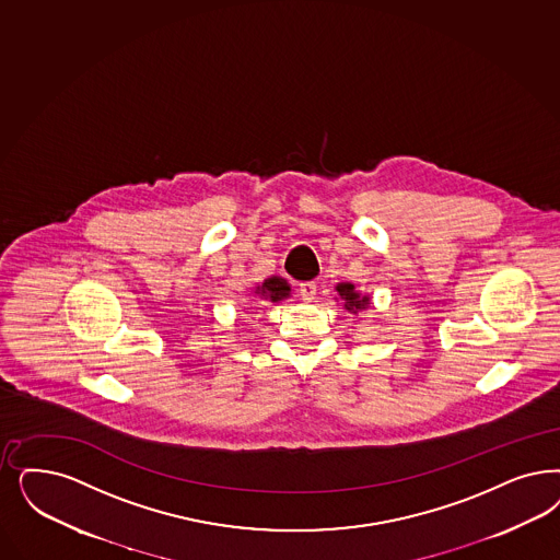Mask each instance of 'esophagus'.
<instances>
[{"mask_svg": "<svg viewBox=\"0 0 560 560\" xmlns=\"http://www.w3.org/2000/svg\"><path fill=\"white\" fill-rule=\"evenodd\" d=\"M298 291H300L302 300H306V302H310V300H314V295H316V283H314V281H306V283H300V288H298Z\"/></svg>", "mask_w": 560, "mask_h": 560, "instance_id": "34e87169", "label": "esophagus"}]
</instances>
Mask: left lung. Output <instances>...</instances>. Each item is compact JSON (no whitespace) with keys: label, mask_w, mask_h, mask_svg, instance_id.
<instances>
[{"label":"left lung","mask_w":560,"mask_h":560,"mask_svg":"<svg viewBox=\"0 0 560 560\" xmlns=\"http://www.w3.org/2000/svg\"><path fill=\"white\" fill-rule=\"evenodd\" d=\"M337 291H339V295L343 298V302H346V310L349 312H358V310H364L368 306L366 295L362 298L358 291L353 290V285L351 283H341V285H337Z\"/></svg>","instance_id":"8db88e82"}]
</instances>
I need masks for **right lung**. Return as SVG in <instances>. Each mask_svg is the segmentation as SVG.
<instances>
[{
	"label": "right lung",
	"instance_id": "right-lung-1",
	"mask_svg": "<svg viewBox=\"0 0 560 560\" xmlns=\"http://www.w3.org/2000/svg\"><path fill=\"white\" fill-rule=\"evenodd\" d=\"M256 293H260V295H265V298H270V302H279V300H283V298L290 295V285H288L285 279L270 277V279H267V281L256 290Z\"/></svg>",
	"mask_w": 560,
	"mask_h": 560
}]
</instances>
